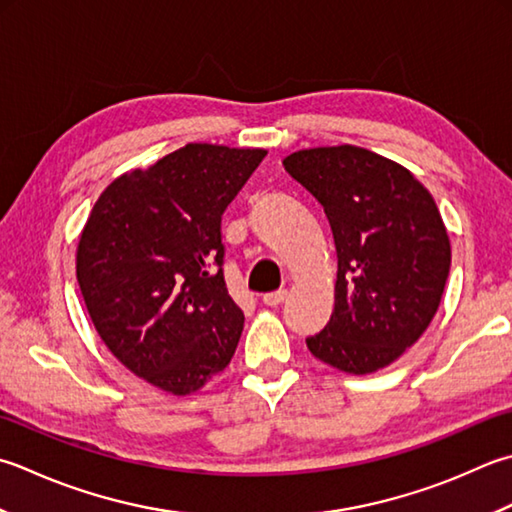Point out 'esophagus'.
<instances>
[{
    "mask_svg": "<svg viewBox=\"0 0 512 512\" xmlns=\"http://www.w3.org/2000/svg\"><path fill=\"white\" fill-rule=\"evenodd\" d=\"M286 299V290H275V293H268V295H264V299L262 302L266 304V306H270V308H275V306H279Z\"/></svg>",
    "mask_w": 512,
    "mask_h": 512,
    "instance_id": "esophagus-1",
    "label": "esophagus"
}]
</instances>
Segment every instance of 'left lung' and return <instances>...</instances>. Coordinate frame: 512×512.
Wrapping results in <instances>:
<instances>
[{"instance_id": "obj_1", "label": "left lung", "mask_w": 512, "mask_h": 512, "mask_svg": "<svg viewBox=\"0 0 512 512\" xmlns=\"http://www.w3.org/2000/svg\"><path fill=\"white\" fill-rule=\"evenodd\" d=\"M284 168L324 206L337 248L335 310L306 346L344 373H375L442 302L450 242L435 199L404 166L350 144L297 150Z\"/></svg>"}]
</instances>
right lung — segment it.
<instances>
[{"instance_id":"add662e5","label":"right lung","mask_w":512,"mask_h":512,"mask_svg":"<svg viewBox=\"0 0 512 512\" xmlns=\"http://www.w3.org/2000/svg\"><path fill=\"white\" fill-rule=\"evenodd\" d=\"M262 148L186 144L117 177L90 210L77 282L95 330L148 384L188 395L235 355L244 313L224 282L222 215Z\"/></svg>"}]
</instances>
